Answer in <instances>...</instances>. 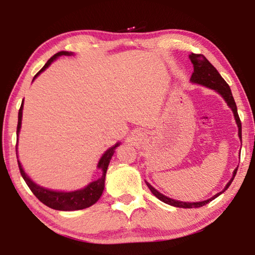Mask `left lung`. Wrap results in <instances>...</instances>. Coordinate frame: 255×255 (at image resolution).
Segmentation results:
<instances>
[{
	"label": "left lung",
	"mask_w": 255,
	"mask_h": 255,
	"mask_svg": "<svg viewBox=\"0 0 255 255\" xmlns=\"http://www.w3.org/2000/svg\"><path fill=\"white\" fill-rule=\"evenodd\" d=\"M189 58H190V60H191V63L193 65V73L191 75V79H190V82L193 84H198V85L205 86V88H208L210 90H214L215 92H217L219 96H221L224 100H225L227 106L230 107L231 110L233 111V115H234L235 123L237 125V128H239V138H240V140H242V124H241V120L239 117V114H237V107H236V103L234 101V98H233L230 85L226 83L225 80H224L222 75L218 73V71L216 70L213 65H211V64L209 63V60L207 59L205 56L191 54V55H189ZM237 167L234 170V172H233L231 180L228 181L227 184L225 185V188H224L221 192L216 193L215 196L209 198V199L202 200V201L187 202V201H180V200L172 199V198L164 196L163 193L157 191V190L154 187H152V185H150L147 181H145V182H146V184H147L148 189L152 191L153 195L156 197L157 199L163 201L164 204H167V205L173 206V207H179V208H199V207L207 205L209 201L214 200L215 198H217L218 196H221L223 192L226 191L228 187L231 185L232 181L235 178Z\"/></svg>",
	"instance_id": "8db88e82"
}]
</instances>
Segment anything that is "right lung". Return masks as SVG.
Returning <instances> with one entry per match:
<instances>
[{
	"label": "right lung",
	"instance_id": "right-lung-1",
	"mask_svg": "<svg viewBox=\"0 0 255 255\" xmlns=\"http://www.w3.org/2000/svg\"><path fill=\"white\" fill-rule=\"evenodd\" d=\"M74 55L75 54L72 53V51H64V50L58 51L57 54H55L53 57L48 59V62L45 64L44 67H42L41 70L34 75L32 82L36 80L42 72L46 71L47 68L51 65V63H53L54 60L60 57V56H74ZM22 110H23V101L21 103L19 115H18V127H16V137H18L16 141H18V143H19V133L21 130V124H22ZM18 143H16V158H18L20 173L22 175L25 183H27V185L30 188V190H31L33 195L36 196L38 199L42 202V204L46 205L47 207H49L51 209L62 210V211H73V210L88 208V207H91L92 205L96 204L99 199H100L103 190H105L106 174H107L108 166H109V163L111 161L112 156H114L116 149H117L118 146L122 144L120 141H118L117 144L111 146V147L108 148L106 152L102 154V156L100 157V159H99L97 169H100L102 172V175L100 178L88 183V185H85L84 188L72 190V191H57V190H51L36 183L27 173H25V171L22 167V164H21L19 161Z\"/></svg>",
	"mask_w": 255,
	"mask_h": 255
}]
</instances>
